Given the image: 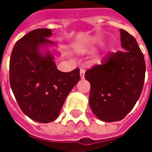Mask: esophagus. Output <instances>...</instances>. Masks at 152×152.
I'll return each mask as SVG.
<instances>
[{
	"label": "esophagus",
	"instance_id": "34e87169",
	"mask_svg": "<svg viewBox=\"0 0 152 152\" xmlns=\"http://www.w3.org/2000/svg\"><path fill=\"white\" fill-rule=\"evenodd\" d=\"M84 73H85V69H83V68H81L80 69V78H84Z\"/></svg>",
	"mask_w": 152,
	"mask_h": 152
}]
</instances>
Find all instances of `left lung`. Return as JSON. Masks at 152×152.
<instances>
[{"instance_id":"1","label":"left lung","mask_w":152,"mask_h":152,"mask_svg":"<svg viewBox=\"0 0 152 152\" xmlns=\"http://www.w3.org/2000/svg\"><path fill=\"white\" fill-rule=\"evenodd\" d=\"M124 51L107 54L85 72L90 83L89 106L103 121L113 122L125 118L135 106L145 82L144 55L135 38L121 29Z\"/></svg>"}]
</instances>
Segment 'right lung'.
Returning <instances> with one entry per match:
<instances>
[{"label": "right lung", "instance_id": "1", "mask_svg": "<svg viewBox=\"0 0 152 152\" xmlns=\"http://www.w3.org/2000/svg\"><path fill=\"white\" fill-rule=\"evenodd\" d=\"M51 29L31 31L16 42L10 58V85L22 112L33 121L56 120L65 99L80 79L79 69L69 73L57 69L49 53L42 56L38 48L52 44Z\"/></svg>", "mask_w": 152, "mask_h": 152}]
</instances>
